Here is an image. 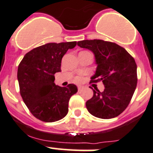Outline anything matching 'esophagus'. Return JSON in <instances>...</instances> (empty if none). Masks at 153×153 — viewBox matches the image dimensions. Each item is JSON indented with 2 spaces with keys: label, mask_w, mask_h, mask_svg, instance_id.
I'll return each mask as SVG.
<instances>
[{
  "label": "esophagus",
  "mask_w": 153,
  "mask_h": 153,
  "mask_svg": "<svg viewBox=\"0 0 153 153\" xmlns=\"http://www.w3.org/2000/svg\"><path fill=\"white\" fill-rule=\"evenodd\" d=\"M83 88H84L83 86H78V91H82V90H83Z\"/></svg>",
  "instance_id": "34e87169"
}]
</instances>
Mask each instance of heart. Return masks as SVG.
I'll use <instances>...</instances> for the list:
<instances>
[{
	"label": "heart",
	"mask_w": 153,
	"mask_h": 153,
	"mask_svg": "<svg viewBox=\"0 0 153 153\" xmlns=\"http://www.w3.org/2000/svg\"><path fill=\"white\" fill-rule=\"evenodd\" d=\"M77 80H78V79H77Z\"/></svg>",
	"instance_id": "obj_1"
}]
</instances>
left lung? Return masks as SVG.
Here are the masks:
<instances>
[{"label": "left lung", "instance_id": "left-lung-1", "mask_svg": "<svg viewBox=\"0 0 153 153\" xmlns=\"http://www.w3.org/2000/svg\"><path fill=\"white\" fill-rule=\"evenodd\" d=\"M80 48L94 53L97 65L91 82L103 83V91L94 90L92 98L86 102L88 112L103 119L117 117L131 102L137 84V64L128 51L115 43L102 40L78 41Z\"/></svg>", "mask_w": 153, "mask_h": 153}]
</instances>
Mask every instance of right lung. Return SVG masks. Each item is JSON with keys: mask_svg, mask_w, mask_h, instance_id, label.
<instances>
[{"mask_svg": "<svg viewBox=\"0 0 153 153\" xmlns=\"http://www.w3.org/2000/svg\"><path fill=\"white\" fill-rule=\"evenodd\" d=\"M76 41L48 43L34 48L24 56L18 66L19 91L31 113L42 122H53L68 112L70 97L78 91L76 85L59 87L54 74L61 72L62 58Z\"/></svg>", "mask_w": 153, "mask_h": 153, "instance_id": "1", "label": "right lung"}]
</instances>
